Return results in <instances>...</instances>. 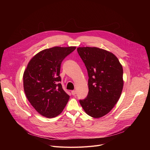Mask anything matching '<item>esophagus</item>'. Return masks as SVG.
Masks as SVG:
<instances>
[{
    "mask_svg": "<svg viewBox=\"0 0 150 150\" xmlns=\"http://www.w3.org/2000/svg\"><path fill=\"white\" fill-rule=\"evenodd\" d=\"M71 93H72V94L73 96H75L76 94V91H72V92H71Z\"/></svg>",
    "mask_w": 150,
    "mask_h": 150,
    "instance_id": "34e87169",
    "label": "esophagus"
}]
</instances>
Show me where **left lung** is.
Returning <instances> with one entry per match:
<instances>
[{"label": "left lung", "instance_id": "1", "mask_svg": "<svg viewBox=\"0 0 150 150\" xmlns=\"http://www.w3.org/2000/svg\"><path fill=\"white\" fill-rule=\"evenodd\" d=\"M77 52L88 70V95L80 103L85 112L100 118L111 111L123 87V67L115 55L98 47H83Z\"/></svg>", "mask_w": 150, "mask_h": 150}]
</instances>
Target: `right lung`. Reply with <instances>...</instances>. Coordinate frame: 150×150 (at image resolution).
I'll return each instance as SVG.
<instances>
[{"label":"right lung","mask_w":150,"mask_h":150,"mask_svg":"<svg viewBox=\"0 0 150 150\" xmlns=\"http://www.w3.org/2000/svg\"><path fill=\"white\" fill-rule=\"evenodd\" d=\"M76 47H54L38 53L30 59L23 75V89L32 106L41 115H59L70 98L59 83L61 64Z\"/></svg>","instance_id":"obj_1"}]
</instances>
